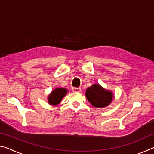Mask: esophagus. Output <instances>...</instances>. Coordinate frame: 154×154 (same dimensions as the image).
I'll return each mask as SVG.
<instances>
[{
	"label": "esophagus",
	"mask_w": 154,
	"mask_h": 154,
	"mask_svg": "<svg viewBox=\"0 0 154 154\" xmlns=\"http://www.w3.org/2000/svg\"><path fill=\"white\" fill-rule=\"evenodd\" d=\"M72 90L73 92H80L81 91H82L80 88H72Z\"/></svg>",
	"instance_id": "esophagus-1"
}]
</instances>
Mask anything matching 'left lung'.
Returning a JSON list of instances; mask_svg holds the SVG:
<instances>
[{"mask_svg": "<svg viewBox=\"0 0 154 154\" xmlns=\"http://www.w3.org/2000/svg\"><path fill=\"white\" fill-rule=\"evenodd\" d=\"M85 96L91 105L96 108H104L111 103L113 94L98 83H94L86 90Z\"/></svg>", "mask_w": 154, "mask_h": 154, "instance_id": "left-lung-1", "label": "left lung"}]
</instances>
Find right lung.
I'll return each mask as SVG.
<instances>
[{
  "label": "right lung",
  "instance_id": "add662e5",
  "mask_svg": "<svg viewBox=\"0 0 154 154\" xmlns=\"http://www.w3.org/2000/svg\"><path fill=\"white\" fill-rule=\"evenodd\" d=\"M68 90L66 88H57L55 90L51 91L48 96V103L51 105H58L60 103L65 96L66 95Z\"/></svg>",
  "mask_w": 154,
  "mask_h": 154
}]
</instances>
